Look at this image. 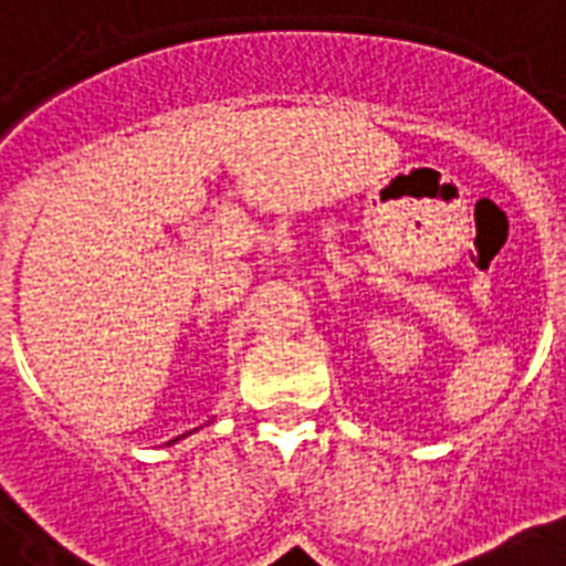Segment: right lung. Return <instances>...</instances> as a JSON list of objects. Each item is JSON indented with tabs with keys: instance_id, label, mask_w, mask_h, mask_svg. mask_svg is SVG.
Returning <instances> with one entry per match:
<instances>
[{
	"instance_id": "1",
	"label": "right lung",
	"mask_w": 566,
	"mask_h": 566,
	"mask_svg": "<svg viewBox=\"0 0 566 566\" xmlns=\"http://www.w3.org/2000/svg\"><path fill=\"white\" fill-rule=\"evenodd\" d=\"M191 433H197V430H188V433L177 436V439H171V442H168V444H177V442H182V439H186V436H191Z\"/></svg>"
}]
</instances>
